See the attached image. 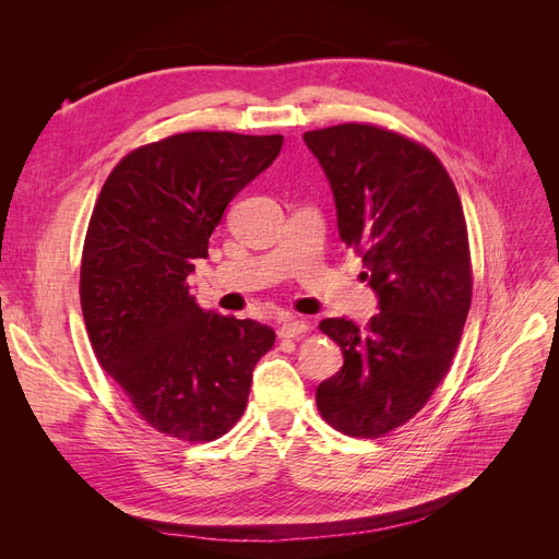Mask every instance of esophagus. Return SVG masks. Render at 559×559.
Listing matches in <instances>:
<instances>
[{
    "label": "esophagus",
    "mask_w": 559,
    "mask_h": 559,
    "mask_svg": "<svg viewBox=\"0 0 559 559\" xmlns=\"http://www.w3.org/2000/svg\"><path fill=\"white\" fill-rule=\"evenodd\" d=\"M306 331H308V321L296 319V317L280 321V326H277L280 337H298L300 333H306Z\"/></svg>",
    "instance_id": "esophagus-1"
}]
</instances>
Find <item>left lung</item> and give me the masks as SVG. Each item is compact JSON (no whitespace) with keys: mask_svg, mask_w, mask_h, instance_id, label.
I'll list each match as a JSON object with an SVG mask.
<instances>
[{"mask_svg":"<svg viewBox=\"0 0 559 559\" xmlns=\"http://www.w3.org/2000/svg\"><path fill=\"white\" fill-rule=\"evenodd\" d=\"M302 140L380 310L364 329L345 317L319 324L345 364L317 386V408L337 431L376 438L421 411L462 341L471 308L462 202L441 160L403 134L345 123Z\"/></svg>","mask_w":559,"mask_h":559,"instance_id":"obj_1","label":"left lung"}]
</instances>
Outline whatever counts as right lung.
<instances>
[{"instance_id":"obj_1","label":"right lung","mask_w":559,"mask_h":559,"mask_svg":"<svg viewBox=\"0 0 559 559\" xmlns=\"http://www.w3.org/2000/svg\"><path fill=\"white\" fill-rule=\"evenodd\" d=\"M282 134L181 132L132 151L95 202L81 310L95 357L151 427L214 441L245 413L275 331L202 310L189 277L230 200L280 156Z\"/></svg>"}]
</instances>
